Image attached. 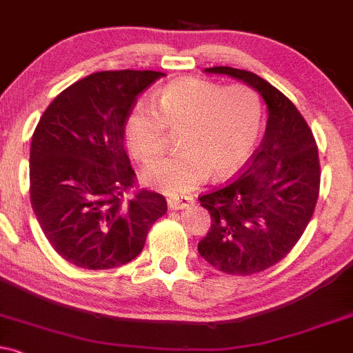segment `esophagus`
<instances>
[{
    "label": "esophagus",
    "instance_id": "34e87169",
    "mask_svg": "<svg viewBox=\"0 0 353 353\" xmlns=\"http://www.w3.org/2000/svg\"><path fill=\"white\" fill-rule=\"evenodd\" d=\"M168 207L172 210H181V208H188L193 205V196H187V195H172L168 196Z\"/></svg>",
    "mask_w": 353,
    "mask_h": 353
}]
</instances>
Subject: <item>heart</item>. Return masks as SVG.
I'll list each match as a JSON object with an SVG mask.
<instances>
[{
    "instance_id": "1",
    "label": "heart",
    "mask_w": 353,
    "mask_h": 353,
    "mask_svg": "<svg viewBox=\"0 0 353 353\" xmlns=\"http://www.w3.org/2000/svg\"><path fill=\"white\" fill-rule=\"evenodd\" d=\"M263 126V104L252 87H223L202 79L175 81L154 96L139 101L124 128L131 157L151 165L166 145V128L180 130L178 146L170 158L143 175L146 185L165 193L192 190L205 180L236 172L252 153Z\"/></svg>"
}]
</instances>
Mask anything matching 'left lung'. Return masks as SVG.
Wrapping results in <instances>:
<instances>
[{
    "mask_svg": "<svg viewBox=\"0 0 353 353\" xmlns=\"http://www.w3.org/2000/svg\"><path fill=\"white\" fill-rule=\"evenodd\" d=\"M205 72L245 82L268 105L263 143L244 172L199 196L212 219L200 256L227 274H256L279 263L312 219L320 192L316 141L296 105L263 77L232 67Z\"/></svg>",
    "mask_w": 353,
    "mask_h": 353,
    "instance_id": "8db88e82",
    "label": "left lung"
}]
</instances>
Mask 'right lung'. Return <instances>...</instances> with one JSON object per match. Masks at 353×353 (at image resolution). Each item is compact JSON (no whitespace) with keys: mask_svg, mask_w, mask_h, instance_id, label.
I'll use <instances>...</instances> for the list:
<instances>
[{"mask_svg":"<svg viewBox=\"0 0 353 353\" xmlns=\"http://www.w3.org/2000/svg\"><path fill=\"white\" fill-rule=\"evenodd\" d=\"M165 74L105 70L59 94L30 150V202L59 256L84 269L128 264L143 251L165 196L134 187L124 128L139 94Z\"/></svg>","mask_w":353,"mask_h":353,"instance_id":"obj_1","label":"right lung"}]
</instances>
